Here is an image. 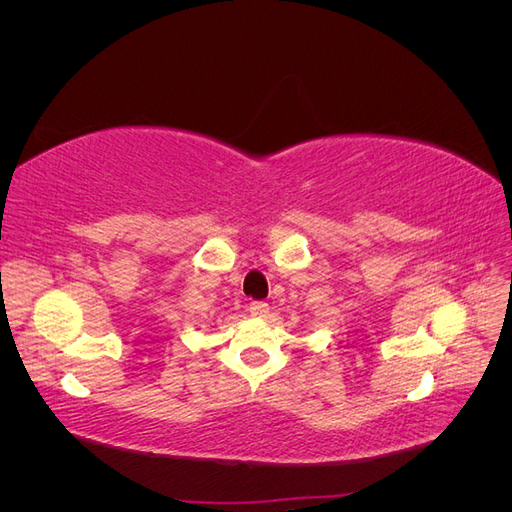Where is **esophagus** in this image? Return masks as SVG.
I'll use <instances>...</instances> for the list:
<instances>
[{
    "mask_svg": "<svg viewBox=\"0 0 512 512\" xmlns=\"http://www.w3.org/2000/svg\"><path fill=\"white\" fill-rule=\"evenodd\" d=\"M247 312H250L256 318H265L269 314V303H265V301H252L250 307H247Z\"/></svg>",
    "mask_w": 512,
    "mask_h": 512,
    "instance_id": "34e87169",
    "label": "esophagus"
}]
</instances>
